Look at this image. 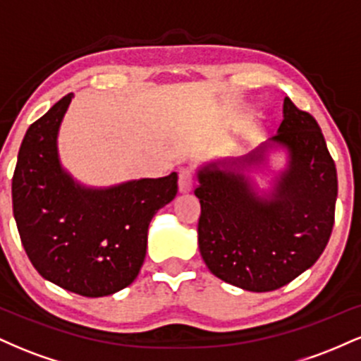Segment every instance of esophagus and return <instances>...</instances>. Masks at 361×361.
<instances>
[{
    "label": "esophagus",
    "mask_w": 361,
    "mask_h": 361,
    "mask_svg": "<svg viewBox=\"0 0 361 361\" xmlns=\"http://www.w3.org/2000/svg\"><path fill=\"white\" fill-rule=\"evenodd\" d=\"M178 188H180L181 193L192 192V188H193V171L190 168H183L180 171V176H178Z\"/></svg>",
    "instance_id": "34e87169"
}]
</instances>
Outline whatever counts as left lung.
<instances>
[{
  "instance_id": "obj_1",
  "label": "left lung",
  "mask_w": 361,
  "mask_h": 361,
  "mask_svg": "<svg viewBox=\"0 0 361 361\" xmlns=\"http://www.w3.org/2000/svg\"><path fill=\"white\" fill-rule=\"evenodd\" d=\"M273 148L288 166L261 192L247 176ZM198 247L217 279L270 292L309 270L329 241L338 197L336 166L316 118L283 100L276 135L250 154L210 161L197 171Z\"/></svg>"
}]
</instances>
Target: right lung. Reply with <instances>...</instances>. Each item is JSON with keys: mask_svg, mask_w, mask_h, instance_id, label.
Listing matches in <instances>:
<instances>
[{"mask_svg": "<svg viewBox=\"0 0 361 361\" xmlns=\"http://www.w3.org/2000/svg\"><path fill=\"white\" fill-rule=\"evenodd\" d=\"M73 93L28 127L11 181L13 215L34 268L82 297H105L139 275L152 217L178 192V175L93 188L62 168L59 127Z\"/></svg>", "mask_w": 361, "mask_h": 361, "instance_id": "right-lung-1", "label": "right lung"}]
</instances>
